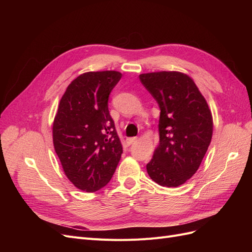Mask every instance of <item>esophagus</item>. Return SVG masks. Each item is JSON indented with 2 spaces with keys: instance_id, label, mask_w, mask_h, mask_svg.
Segmentation results:
<instances>
[{
  "instance_id": "34e87169",
  "label": "esophagus",
  "mask_w": 252,
  "mask_h": 252,
  "mask_svg": "<svg viewBox=\"0 0 252 252\" xmlns=\"http://www.w3.org/2000/svg\"><path fill=\"white\" fill-rule=\"evenodd\" d=\"M136 140H138V138H135V136H133V138H127L126 139V142L128 145H131L132 143H134Z\"/></svg>"
}]
</instances>
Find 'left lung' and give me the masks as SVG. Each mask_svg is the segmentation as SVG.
Listing matches in <instances>:
<instances>
[{"instance_id":"8db88e82","label":"left lung","mask_w":252,"mask_h":252,"mask_svg":"<svg viewBox=\"0 0 252 252\" xmlns=\"http://www.w3.org/2000/svg\"><path fill=\"white\" fill-rule=\"evenodd\" d=\"M159 110V143L146 165L151 180L178 187L199 169L212 138V116L193 80L178 71L140 74Z\"/></svg>"}]
</instances>
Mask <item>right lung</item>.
<instances>
[{"label":"right lung","mask_w":252,"mask_h":252,"mask_svg":"<svg viewBox=\"0 0 252 252\" xmlns=\"http://www.w3.org/2000/svg\"><path fill=\"white\" fill-rule=\"evenodd\" d=\"M119 71L83 73L68 85L52 126L53 146L66 177L86 192L108 184L123 148L108 110Z\"/></svg>","instance_id":"obj_1"}]
</instances>
